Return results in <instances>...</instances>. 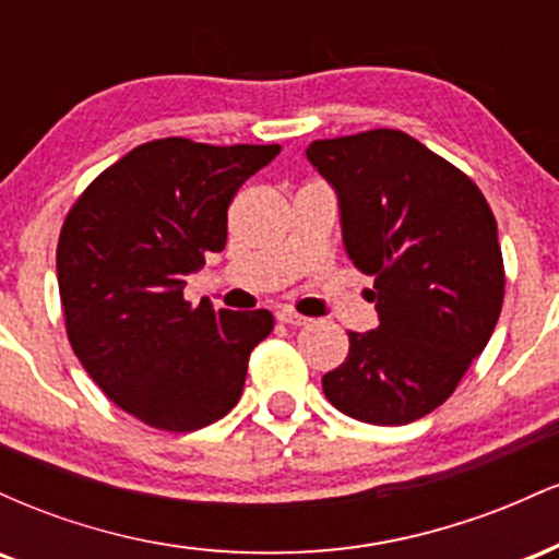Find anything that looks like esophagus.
I'll return each mask as SVG.
<instances>
[{
    "instance_id": "1",
    "label": "esophagus",
    "mask_w": 559,
    "mask_h": 559,
    "mask_svg": "<svg viewBox=\"0 0 559 559\" xmlns=\"http://www.w3.org/2000/svg\"><path fill=\"white\" fill-rule=\"evenodd\" d=\"M275 318L281 320V323H288V325H307L310 323V318H305V316H299V312H294V310H278L275 312Z\"/></svg>"
}]
</instances>
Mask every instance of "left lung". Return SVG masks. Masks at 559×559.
Listing matches in <instances>:
<instances>
[{
	"label": "left lung",
	"mask_w": 559,
	"mask_h": 559,
	"mask_svg": "<svg viewBox=\"0 0 559 559\" xmlns=\"http://www.w3.org/2000/svg\"><path fill=\"white\" fill-rule=\"evenodd\" d=\"M307 159L338 194L344 247L373 275L378 329L349 331L323 376L336 409L404 426L444 404L502 312L497 221L463 170L394 128L320 139Z\"/></svg>",
	"instance_id": "1"
}]
</instances>
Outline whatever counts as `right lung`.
Returning a JSON list of instances; mask_svg holds the SVG:
<instances>
[{"instance_id": "add662e5", "label": "right lung", "mask_w": 559, "mask_h": 559, "mask_svg": "<svg viewBox=\"0 0 559 559\" xmlns=\"http://www.w3.org/2000/svg\"><path fill=\"white\" fill-rule=\"evenodd\" d=\"M278 152L146 141L99 173L62 223L57 284L68 342L96 386L146 426L189 433L239 402L273 316L194 307L183 278L226 247L236 191Z\"/></svg>"}]
</instances>
